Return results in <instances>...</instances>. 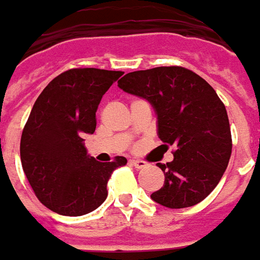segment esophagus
Here are the masks:
<instances>
[{"label": "esophagus", "mask_w": 260, "mask_h": 260, "mask_svg": "<svg viewBox=\"0 0 260 260\" xmlns=\"http://www.w3.org/2000/svg\"><path fill=\"white\" fill-rule=\"evenodd\" d=\"M131 165H134L138 169H142V168L148 167V162H145V160H138V159H132L131 160Z\"/></svg>", "instance_id": "esophagus-1"}]
</instances>
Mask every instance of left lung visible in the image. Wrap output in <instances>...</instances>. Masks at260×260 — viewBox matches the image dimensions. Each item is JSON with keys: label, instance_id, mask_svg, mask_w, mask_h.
Listing matches in <instances>:
<instances>
[{"label": "left lung", "instance_id": "1", "mask_svg": "<svg viewBox=\"0 0 260 260\" xmlns=\"http://www.w3.org/2000/svg\"><path fill=\"white\" fill-rule=\"evenodd\" d=\"M125 92L146 100L158 116V137L174 160L156 164L165 182L151 198L171 209L202 202L216 188L232 153L226 108L193 71L158 67L129 72L118 81Z\"/></svg>", "mask_w": 260, "mask_h": 260}]
</instances>
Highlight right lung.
I'll use <instances>...</instances> for the list:
<instances>
[{"mask_svg":"<svg viewBox=\"0 0 260 260\" xmlns=\"http://www.w3.org/2000/svg\"><path fill=\"white\" fill-rule=\"evenodd\" d=\"M121 71L74 68L59 74L37 98L26 121L19 153L35 197L63 216L95 211L108 197L107 185L126 158L101 164L86 153L84 137L96 128L102 95Z\"/></svg>","mask_w":260,"mask_h":260,"instance_id":"add662e5","label":"right lung"}]
</instances>
